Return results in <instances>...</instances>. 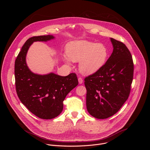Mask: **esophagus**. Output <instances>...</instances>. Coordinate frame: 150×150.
<instances>
[{
	"instance_id": "1",
	"label": "esophagus",
	"mask_w": 150,
	"mask_h": 150,
	"mask_svg": "<svg viewBox=\"0 0 150 150\" xmlns=\"http://www.w3.org/2000/svg\"><path fill=\"white\" fill-rule=\"evenodd\" d=\"M78 80H79V84H81L83 83V79L81 77H79Z\"/></svg>"
}]
</instances>
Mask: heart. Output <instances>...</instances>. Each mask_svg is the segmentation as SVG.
<instances>
[{
  "label": "heart",
  "mask_w": 150,
  "mask_h": 150,
  "mask_svg": "<svg viewBox=\"0 0 150 150\" xmlns=\"http://www.w3.org/2000/svg\"><path fill=\"white\" fill-rule=\"evenodd\" d=\"M67 56L64 60L67 64L71 61L80 62L79 70L84 74L89 75L99 71L106 64L108 56L107 47L102 43L87 40L73 41L67 45Z\"/></svg>",
  "instance_id": "1"
}]
</instances>
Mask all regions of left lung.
Masks as SVG:
<instances>
[{"mask_svg": "<svg viewBox=\"0 0 150 150\" xmlns=\"http://www.w3.org/2000/svg\"><path fill=\"white\" fill-rule=\"evenodd\" d=\"M113 51L105 65L84 79L86 106L98 119L115 114L128 98L133 77L131 54L122 42L110 38Z\"/></svg>", "mask_w": 150, "mask_h": 150, "instance_id": "left-lung-1", "label": "left lung"}]
</instances>
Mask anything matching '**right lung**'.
<instances>
[{"mask_svg": "<svg viewBox=\"0 0 150 150\" xmlns=\"http://www.w3.org/2000/svg\"><path fill=\"white\" fill-rule=\"evenodd\" d=\"M54 38L52 35L29 38L22 46L14 66L16 88L20 100L32 113L45 120L54 118L61 113L66 95L79 84L77 76L73 73L67 76L53 73L40 75L28 68L26 56L31 44Z\"/></svg>", "mask_w": 150, "mask_h": 150, "instance_id": "right-lung-1", "label": "right lung"}]
</instances>
